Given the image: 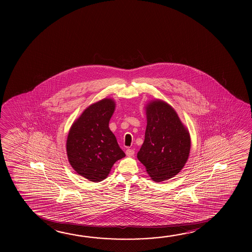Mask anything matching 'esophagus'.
<instances>
[{"mask_svg": "<svg viewBox=\"0 0 252 252\" xmlns=\"http://www.w3.org/2000/svg\"><path fill=\"white\" fill-rule=\"evenodd\" d=\"M126 154L127 157H132L134 155V150L131 149H127L126 150Z\"/></svg>", "mask_w": 252, "mask_h": 252, "instance_id": "esophagus-1", "label": "esophagus"}]
</instances>
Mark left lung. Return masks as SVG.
<instances>
[{
  "label": "left lung",
  "instance_id": "8db88e82",
  "mask_svg": "<svg viewBox=\"0 0 252 252\" xmlns=\"http://www.w3.org/2000/svg\"><path fill=\"white\" fill-rule=\"evenodd\" d=\"M145 140L137 154L154 181L175 177L186 164L190 149L189 132L173 108L163 101L147 106Z\"/></svg>",
  "mask_w": 252,
  "mask_h": 252
}]
</instances>
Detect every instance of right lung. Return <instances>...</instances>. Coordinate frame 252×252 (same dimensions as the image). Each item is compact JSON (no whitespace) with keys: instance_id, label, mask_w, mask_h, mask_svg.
Segmentation results:
<instances>
[{"instance_id":"obj_1","label":"right lung","mask_w":252,"mask_h":252,"mask_svg":"<svg viewBox=\"0 0 252 252\" xmlns=\"http://www.w3.org/2000/svg\"><path fill=\"white\" fill-rule=\"evenodd\" d=\"M115 103L104 98L91 104L71 126L66 140V154L73 169L91 182L107 178L116 161L126 157L109 121Z\"/></svg>"}]
</instances>
